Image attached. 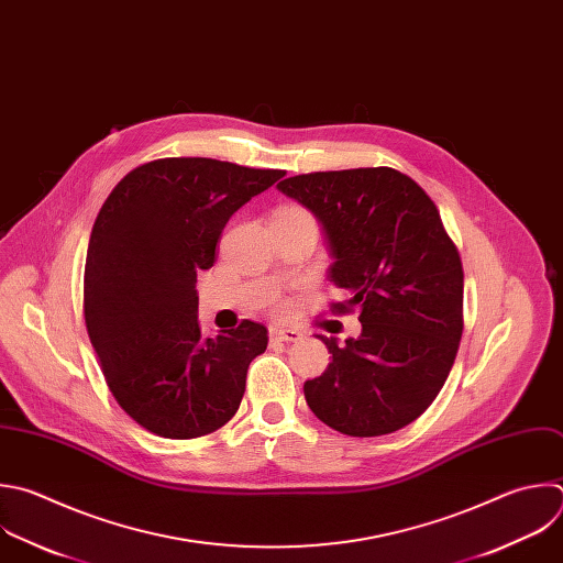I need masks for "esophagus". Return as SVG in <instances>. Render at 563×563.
<instances>
[{
    "label": "esophagus",
    "mask_w": 563,
    "mask_h": 563,
    "mask_svg": "<svg viewBox=\"0 0 563 563\" xmlns=\"http://www.w3.org/2000/svg\"><path fill=\"white\" fill-rule=\"evenodd\" d=\"M269 338L280 340V342H300L302 340V331L285 329V327H269Z\"/></svg>",
    "instance_id": "34e87169"
}]
</instances>
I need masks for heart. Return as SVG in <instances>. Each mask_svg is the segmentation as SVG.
I'll return each mask as SVG.
<instances>
[{
    "label": "heart",
    "mask_w": 563,
    "mask_h": 563,
    "mask_svg": "<svg viewBox=\"0 0 563 563\" xmlns=\"http://www.w3.org/2000/svg\"><path fill=\"white\" fill-rule=\"evenodd\" d=\"M278 217H283V219H305V221H311V217H309L305 210H300V208H287V210H283Z\"/></svg>",
    "instance_id": "obj_1"
}]
</instances>
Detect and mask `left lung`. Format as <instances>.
Returning a JSON list of instances; mask_svg holds the SVG:
<instances>
[{
	"label": "left lung",
	"mask_w": 563,
	"mask_h": 563,
	"mask_svg": "<svg viewBox=\"0 0 563 563\" xmlns=\"http://www.w3.org/2000/svg\"><path fill=\"white\" fill-rule=\"evenodd\" d=\"M320 223L329 280L360 309L362 331L338 344L309 409L351 438L394 433L420 418L444 387L462 338L464 272L435 203L391 167L313 172L278 183Z\"/></svg>",
	"instance_id": "8db88e82"
}]
</instances>
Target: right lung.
Masks as SVG:
<instances>
[{
  "mask_svg": "<svg viewBox=\"0 0 563 563\" xmlns=\"http://www.w3.org/2000/svg\"><path fill=\"white\" fill-rule=\"evenodd\" d=\"M283 176L161 158L132 169L106 199L86 256V327L112 396L150 433L192 440L239 411L267 329L243 320L206 338L197 272L214 265L232 214Z\"/></svg>",
  "mask_w": 563,
  "mask_h": 563,
  "instance_id": "1",
  "label": "right lung"
}]
</instances>
